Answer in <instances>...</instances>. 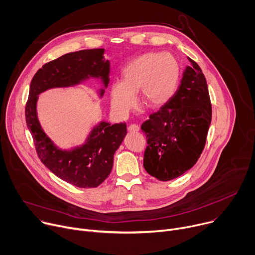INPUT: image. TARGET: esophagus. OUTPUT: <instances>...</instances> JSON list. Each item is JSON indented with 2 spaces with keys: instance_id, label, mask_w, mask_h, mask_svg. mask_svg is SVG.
Wrapping results in <instances>:
<instances>
[{
  "instance_id": "obj_1",
  "label": "esophagus",
  "mask_w": 255,
  "mask_h": 255,
  "mask_svg": "<svg viewBox=\"0 0 255 255\" xmlns=\"http://www.w3.org/2000/svg\"><path fill=\"white\" fill-rule=\"evenodd\" d=\"M128 130L130 132H138L139 131V126L136 125V124H131L129 127H128Z\"/></svg>"
}]
</instances>
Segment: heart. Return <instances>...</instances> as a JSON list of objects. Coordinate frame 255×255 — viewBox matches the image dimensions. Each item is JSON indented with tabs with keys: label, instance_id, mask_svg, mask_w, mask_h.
<instances>
[{
	"label": "heart",
	"instance_id": "obj_1",
	"mask_svg": "<svg viewBox=\"0 0 255 255\" xmlns=\"http://www.w3.org/2000/svg\"><path fill=\"white\" fill-rule=\"evenodd\" d=\"M179 76L178 64L169 53L149 52L131 60L122 70V80L110 88V105L118 115H126L139 100L149 109H158L172 97Z\"/></svg>",
	"mask_w": 255,
	"mask_h": 255
}]
</instances>
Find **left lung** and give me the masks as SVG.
<instances>
[{
	"instance_id": "obj_1",
	"label": "left lung",
	"mask_w": 255,
	"mask_h": 255,
	"mask_svg": "<svg viewBox=\"0 0 255 255\" xmlns=\"http://www.w3.org/2000/svg\"><path fill=\"white\" fill-rule=\"evenodd\" d=\"M175 94L142 123L147 147L144 168L166 181L192 168L204 150L212 120V106L201 67L189 58Z\"/></svg>"
}]
</instances>
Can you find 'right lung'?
I'll list each match as a JSON object with an SVG mask.
<instances>
[{"instance_id": "obj_1", "label": "right lung", "mask_w": 255, "mask_h": 255, "mask_svg": "<svg viewBox=\"0 0 255 255\" xmlns=\"http://www.w3.org/2000/svg\"><path fill=\"white\" fill-rule=\"evenodd\" d=\"M105 49H86L66 53L45 63L33 77L25 108L27 127L33 137L36 152L42 163L57 177L83 189L97 188L110 174L114 154L124 140L126 123L111 125L101 121L89 134L86 142L69 150L60 149L43 131L37 116L38 96L53 88H67L90 78L100 79L103 89L110 79V61L104 57Z\"/></svg>"}]
</instances>
